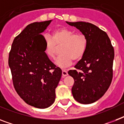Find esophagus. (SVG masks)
Returning a JSON list of instances; mask_svg holds the SVG:
<instances>
[{
	"mask_svg": "<svg viewBox=\"0 0 124 124\" xmlns=\"http://www.w3.org/2000/svg\"><path fill=\"white\" fill-rule=\"evenodd\" d=\"M62 77L64 78L65 77H66V76H68V71H66V70H62Z\"/></svg>",
	"mask_w": 124,
	"mask_h": 124,
	"instance_id": "esophagus-1",
	"label": "esophagus"
}]
</instances>
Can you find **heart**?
Listing matches in <instances>:
<instances>
[{
    "label": "heart",
    "instance_id": "1",
    "mask_svg": "<svg viewBox=\"0 0 124 124\" xmlns=\"http://www.w3.org/2000/svg\"><path fill=\"white\" fill-rule=\"evenodd\" d=\"M44 53L49 58H54L58 47L61 53L55 61V64L61 68L70 66L75 61L81 60L86 52L87 40L83 34L76 33L75 31L68 28H59L54 30L51 37H44Z\"/></svg>",
    "mask_w": 124,
    "mask_h": 124
}]
</instances>
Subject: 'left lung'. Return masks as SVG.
Masks as SVG:
<instances>
[{
	"label": "left lung",
	"instance_id": "1",
	"mask_svg": "<svg viewBox=\"0 0 124 124\" xmlns=\"http://www.w3.org/2000/svg\"><path fill=\"white\" fill-rule=\"evenodd\" d=\"M86 37L87 47L75 70L68 74L74 78L72 94L79 103L89 104L100 99L109 88L113 78L115 52L106 32L89 22H66Z\"/></svg>",
	"mask_w": 124,
	"mask_h": 124
}]
</instances>
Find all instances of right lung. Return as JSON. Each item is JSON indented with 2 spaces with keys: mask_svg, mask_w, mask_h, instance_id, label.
<instances>
[{
  "mask_svg": "<svg viewBox=\"0 0 124 124\" xmlns=\"http://www.w3.org/2000/svg\"><path fill=\"white\" fill-rule=\"evenodd\" d=\"M52 20L33 22L15 38L8 64L13 85L20 97L30 106L45 109L55 100V89L62 70L44 53V31Z\"/></svg>",
  "mask_w": 124,
  "mask_h": 124,
  "instance_id": "obj_1",
  "label": "right lung"
}]
</instances>
